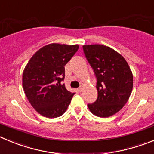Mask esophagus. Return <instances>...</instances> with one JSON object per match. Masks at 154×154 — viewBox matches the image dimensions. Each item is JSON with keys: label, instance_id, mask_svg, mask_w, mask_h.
Masks as SVG:
<instances>
[{"label": "esophagus", "instance_id": "1", "mask_svg": "<svg viewBox=\"0 0 154 154\" xmlns=\"http://www.w3.org/2000/svg\"><path fill=\"white\" fill-rule=\"evenodd\" d=\"M78 90L79 91V92H82V87H79V89H78Z\"/></svg>", "mask_w": 154, "mask_h": 154}]
</instances>
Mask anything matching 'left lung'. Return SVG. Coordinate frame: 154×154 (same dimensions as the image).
Masks as SVG:
<instances>
[{"mask_svg":"<svg viewBox=\"0 0 154 154\" xmlns=\"http://www.w3.org/2000/svg\"><path fill=\"white\" fill-rule=\"evenodd\" d=\"M87 60L97 78L98 98L88 104L90 112L99 117H109L127 103L133 90V76L123 55L103 45H83Z\"/></svg>","mask_w":154,"mask_h":154,"instance_id":"left-lung-1","label":"left lung"}]
</instances>
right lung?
Listing matches in <instances>:
<instances>
[{"label": "right lung", "instance_id": "add662e5", "mask_svg": "<svg viewBox=\"0 0 154 154\" xmlns=\"http://www.w3.org/2000/svg\"><path fill=\"white\" fill-rule=\"evenodd\" d=\"M78 45L51 43L43 46L30 58L23 71L22 85L34 109L47 118L65 112L74 96L62 81L65 65L78 51Z\"/></svg>", "mask_w": 154, "mask_h": 154}]
</instances>
